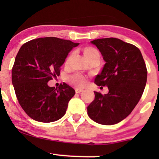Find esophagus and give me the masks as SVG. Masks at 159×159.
I'll return each instance as SVG.
<instances>
[{
    "instance_id": "1",
    "label": "esophagus",
    "mask_w": 159,
    "mask_h": 159,
    "mask_svg": "<svg viewBox=\"0 0 159 159\" xmlns=\"http://www.w3.org/2000/svg\"><path fill=\"white\" fill-rule=\"evenodd\" d=\"M83 91H84V89H79V88H77V89H75V92L76 93H81V92H82Z\"/></svg>"
}]
</instances>
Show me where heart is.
<instances>
[{
    "label": "heart",
    "instance_id": "b5f03b06",
    "mask_svg": "<svg viewBox=\"0 0 159 159\" xmlns=\"http://www.w3.org/2000/svg\"><path fill=\"white\" fill-rule=\"evenodd\" d=\"M83 54L88 61H91L92 59H98L100 60V53L97 49L92 47H86L83 49ZM71 55H70L65 61V65L68 66L69 65V61ZM67 81L71 85L75 87H82L86 82V78L83 75L79 73H75L68 77Z\"/></svg>",
    "mask_w": 159,
    "mask_h": 159
}]
</instances>
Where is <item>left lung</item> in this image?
<instances>
[{
	"mask_svg": "<svg viewBox=\"0 0 159 159\" xmlns=\"http://www.w3.org/2000/svg\"><path fill=\"white\" fill-rule=\"evenodd\" d=\"M105 61L94 78L98 86H106L108 93L94 91V100L88 106V115L101 125H111L131 114L143 94L147 69L140 50L115 38L91 41Z\"/></svg>",
	"mask_w": 159,
	"mask_h": 159,
	"instance_id": "8db88e82",
	"label": "left lung"
}]
</instances>
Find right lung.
<instances>
[{
	"label": "right lung",
	"mask_w": 159,
	"mask_h": 159,
	"mask_svg": "<svg viewBox=\"0 0 159 159\" xmlns=\"http://www.w3.org/2000/svg\"><path fill=\"white\" fill-rule=\"evenodd\" d=\"M78 44L47 37L20 47L12 68V84L19 104L32 119L48 123L65 115L75 91L66 83L55 89L48 82L59 76L68 53Z\"/></svg>",
	"instance_id": "add662e5"
}]
</instances>
